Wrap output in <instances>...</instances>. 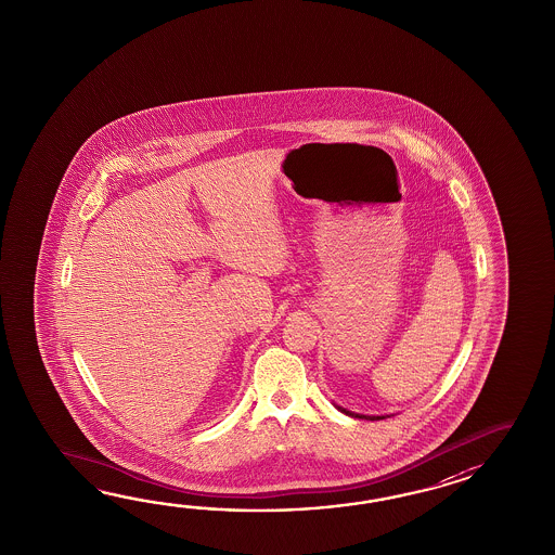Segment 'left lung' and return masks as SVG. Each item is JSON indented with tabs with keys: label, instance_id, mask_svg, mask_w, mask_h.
<instances>
[{
	"label": "left lung",
	"instance_id": "1",
	"mask_svg": "<svg viewBox=\"0 0 555 555\" xmlns=\"http://www.w3.org/2000/svg\"><path fill=\"white\" fill-rule=\"evenodd\" d=\"M341 413L349 414V416H354V418H369V421H378V418H387V416H366V414H354L351 411H345L341 406H337Z\"/></svg>",
	"mask_w": 555,
	"mask_h": 555
}]
</instances>
